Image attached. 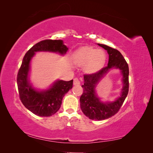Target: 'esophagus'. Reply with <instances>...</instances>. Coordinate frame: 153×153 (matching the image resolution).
I'll use <instances>...</instances> for the list:
<instances>
[{"mask_svg": "<svg viewBox=\"0 0 153 153\" xmlns=\"http://www.w3.org/2000/svg\"><path fill=\"white\" fill-rule=\"evenodd\" d=\"M80 84V81L79 79L77 78V77H75L74 79V85H79Z\"/></svg>", "mask_w": 153, "mask_h": 153, "instance_id": "esophagus-1", "label": "esophagus"}]
</instances>
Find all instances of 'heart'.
<instances>
[{
  "label": "heart",
  "instance_id": "b5f03b06",
  "mask_svg": "<svg viewBox=\"0 0 153 153\" xmlns=\"http://www.w3.org/2000/svg\"><path fill=\"white\" fill-rule=\"evenodd\" d=\"M106 60L105 53L100 49L86 47L77 52L75 63L79 65H85V70L92 73L98 70L104 65Z\"/></svg>",
  "mask_w": 153,
  "mask_h": 153
}]
</instances>
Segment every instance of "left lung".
<instances>
[{"label":"left lung","mask_w":153,"mask_h":153,"mask_svg":"<svg viewBox=\"0 0 153 153\" xmlns=\"http://www.w3.org/2000/svg\"><path fill=\"white\" fill-rule=\"evenodd\" d=\"M107 51L109 56L108 65L95 73L84 74L83 93L80 97V107L86 117L92 120L101 121L115 115L122 106L129 91V67L126 59L120 51L105 45L98 44ZM120 68L123 75L124 87L120 97L113 103L100 102L95 95L94 88L100 79L110 68Z\"/></svg>","instance_id":"8db88e82"}]
</instances>
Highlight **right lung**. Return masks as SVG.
<instances>
[{
    "label": "right lung",
    "mask_w": 153,
    "mask_h": 153,
    "mask_svg": "<svg viewBox=\"0 0 153 153\" xmlns=\"http://www.w3.org/2000/svg\"><path fill=\"white\" fill-rule=\"evenodd\" d=\"M67 49L63 44V40H44L33 45L24 56L17 76L19 96L23 105L36 115L50 117L57 112L65 94L73 87V79L67 82L59 80L46 91H36L27 80L31 59L35 52H58L63 55Z\"/></svg>",
    "instance_id": "add662e5"
}]
</instances>
